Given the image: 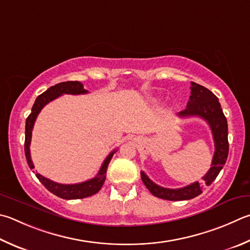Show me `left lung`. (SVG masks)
<instances>
[{"instance_id": "left-lung-1", "label": "left lung", "mask_w": 250, "mask_h": 250, "mask_svg": "<svg viewBox=\"0 0 250 250\" xmlns=\"http://www.w3.org/2000/svg\"><path fill=\"white\" fill-rule=\"evenodd\" d=\"M191 96L186 109L178 112L181 118L200 117L210 125L213 140H214L215 151L213 155L210 169L202 177L204 185L210 186L215 180L221 169L225 165L229 155V140H228V120L222 110L219 99L211 90L191 82ZM141 178L153 196L170 201L189 200L202 193V186L196 181L184 188L169 189L156 185L148 178L144 171H141Z\"/></svg>"}]
</instances>
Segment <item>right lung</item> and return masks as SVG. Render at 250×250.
<instances>
[{
	"mask_svg": "<svg viewBox=\"0 0 250 250\" xmlns=\"http://www.w3.org/2000/svg\"><path fill=\"white\" fill-rule=\"evenodd\" d=\"M88 93V90L84 89L83 84L78 81H69V82H62L51 87L48 88L46 92L42 93V95L36 98L35 104L33 108H31L30 115L27 117L26 119V128H25V155L27 163L30 169L35 168L30 157V141H31V132H33V128L35 125V121L37 119V116L39 112L42 111V108L47 105L48 103L52 102L53 99L60 97L63 94H71V95H80V94H86ZM117 152V149L113 151L106 157V160L104 161L103 165L99 169L98 174L94 177V178L86 180L84 183L80 184H73V185H63L58 184L56 181H52L46 177L42 176L40 174H37V178L39 179L44 187H46L50 192L56 194L57 197L65 199V200H72V199H83L93 196V194L97 193L101 188L103 187L104 183L106 179V172L109 162L113 156V154Z\"/></svg>",
	"mask_w": 250,
	"mask_h": 250,
	"instance_id": "add662e5",
	"label": "right lung"
}]
</instances>
